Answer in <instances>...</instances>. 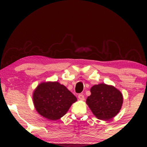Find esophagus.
I'll return each mask as SVG.
<instances>
[{
  "mask_svg": "<svg viewBox=\"0 0 147 147\" xmlns=\"http://www.w3.org/2000/svg\"><path fill=\"white\" fill-rule=\"evenodd\" d=\"M78 98L80 100H84V99H85V97H84V96L83 95V94H79L78 95Z\"/></svg>",
  "mask_w": 147,
  "mask_h": 147,
  "instance_id": "esophagus-1",
  "label": "esophagus"
}]
</instances>
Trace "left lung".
I'll return each mask as SVG.
<instances>
[{
    "mask_svg": "<svg viewBox=\"0 0 147 147\" xmlns=\"http://www.w3.org/2000/svg\"><path fill=\"white\" fill-rule=\"evenodd\" d=\"M90 92L91 95L88 97L86 104L98 119L108 120L119 112L123 103V97L115 87L100 84L92 86Z\"/></svg>",
    "mask_w": 147,
    "mask_h": 147,
    "instance_id": "1",
    "label": "left lung"
}]
</instances>
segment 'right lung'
Instances as JSON below:
<instances>
[{
    "label": "right lung",
    "instance_id": "1",
    "mask_svg": "<svg viewBox=\"0 0 147 147\" xmlns=\"http://www.w3.org/2000/svg\"><path fill=\"white\" fill-rule=\"evenodd\" d=\"M34 106L40 115L57 120L67 113L77 98L65 86L57 82H42L34 90Z\"/></svg>",
    "mask_w": 147,
    "mask_h": 147
}]
</instances>
